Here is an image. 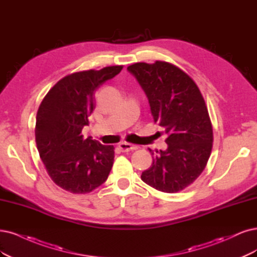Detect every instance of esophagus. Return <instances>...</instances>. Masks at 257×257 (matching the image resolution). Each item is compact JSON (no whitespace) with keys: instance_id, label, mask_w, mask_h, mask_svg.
I'll return each mask as SVG.
<instances>
[{"instance_id":"esophagus-1","label":"esophagus","mask_w":257,"mask_h":257,"mask_svg":"<svg viewBox=\"0 0 257 257\" xmlns=\"http://www.w3.org/2000/svg\"><path fill=\"white\" fill-rule=\"evenodd\" d=\"M118 148L120 149V151H122V153H126V151L138 149V146L129 144V143H126V142H121V143L118 144Z\"/></svg>"}]
</instances>
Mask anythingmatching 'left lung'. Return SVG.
Wrapping results in <instances>:
<instances>
[{
  "mask_svg": "<svg viewBox=\"0 0 257 257\" xmlns=\"http://www.w3.org/2000/svg\"><path fill=\"white\" fill-rule=\"evenodd\" d=\"M144 90L155 122L164 129L166 150L154 154L141 179L160 192L177 193L201 175L211 156L213 128L197 84L176 65L156 61L127 68Z\"/></svg>",
  "mask_w": 257,
  "mask_h": 257,
  "instance_id": "1",
  "label": "left lung"
}]
</instances>
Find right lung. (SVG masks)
Segmentation results:
<instances>
[{"mask_svg": "<svg viewBox=\"0 0 257 257\" xmlns=\"http://www.w3.org/2000/svg\"><path fill=\"white\" fill-rule=\"evenodd\" d=\"M107 66L65 76L43 98L36 117V144L53 181L73 194H87L100 186L110 174L114 147L102 145L81 131L89 126L95 92L121 71Z\"/></svg>", "mask_w": 257, "mask_h": 257, "instance_id": "obj_1", "label": "right lung"}]
</instances>
